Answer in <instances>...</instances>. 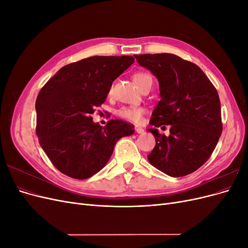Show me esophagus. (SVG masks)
I'll use <instances>...</instances> for the list:
<instances>
[{"mask_svg": "<svg viewBox=\"0 0 248 248\" xmlns=\"http://www.w3.org/2000/svg\"><path fill=\"white\" fill-rule=\"evenodd\" d=\"M136 132L139 133V134H141V133H144V129H142L141 127H140V126H137L136 127Z\"/></svg>", "mask_w": 248, "mask_h": 248, "instance_id": "1", "label": "esophagus"}]
</instances>
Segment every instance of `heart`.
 <instances>
[{"label": "heart", "mask_w": 248, "mask_h": 248, "mask_svg": "<svg viewBox=\"0 0 248 248\" xmlns=\"http://www.w3.org/2000/svg\"><path fill=\"white\" fill-rule=\"evenodd\" d=\"M149 79H152L151 76L148 73L145 72H138L133 76V81L134 84L138 86V88L140 89V86L146 82ZM111 92V90H110ZM144 114V109L140 108H137V107H129V108H121L120 109L117 110V115L122 118L127 120V121H130L133 123H139L141 120V116Z\"/></svg>", "instance_id": "obj_1"}]
</instances>
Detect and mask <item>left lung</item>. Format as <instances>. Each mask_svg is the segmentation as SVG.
<instances>
[{
    "label": "left lung",
    "instance_id": "obj_1",
    "mask_svg": "<svg viewBox=\"0 0 248 248\" xmlns=\"http://www.w3.org/2000/svg\"><path fill=\"white\" fill-rule=\"evenodd\" d=\"M140 66L158 79L160 101L150 119L156 140L148 155L154 168L170 177L191 174L204 164L221 132L220 100L199 66L176 55H134ZM170 125L169 137L157 126Z\"/></svg>",
    "mask_w": 248,
    "mask_h": 248
}]
</instances>
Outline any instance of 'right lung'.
I'll list each match as a JSON object with an SVG mask.
<instances>
[{
  "instance_id": "add662e5",
  "label": "right lung",
  "mask_w": 248,
  "mask_h": 248,
  "mask_svg": "<svg viewBox=\"0 0 248 248\" xmlns=\"http://www.w3.org/2000/svg\"><path fill=\"white\" fill-rule=\"evenodd\" d=\"M134 62L131 56L90 57L62 67L36 99L39 144L66 176L88 179L108 163L116 142L134 132L133 125L110 120L94 123V108L106 101L110 87Z\"/></svg>"
}]
</instances>
